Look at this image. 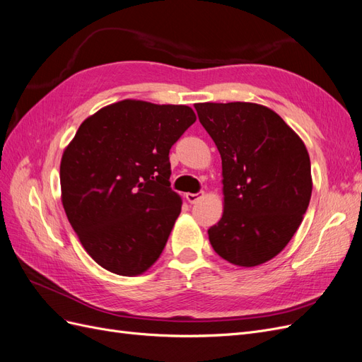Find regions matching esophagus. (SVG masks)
I'll use <instances>...</instances> for the list:
<instances>
[{
	"instance_id": "1",
	"label": "esophagus",
	"mask_w": 362,
	"mask_h": 362,
	"mask_svg": "<svg viewBox=\"0 0 362 362\" xmlns=\"http://www.w3.org/2000/svg\"><path fill=\"white\" fill-rule=\"evenodd\" d=\"M204 195V192L202 191V192H197V194H191V192H188L186 194V200H188L191 204H194V203H197L198 200H200V198Z\"/></svg>"
}]
</instances>
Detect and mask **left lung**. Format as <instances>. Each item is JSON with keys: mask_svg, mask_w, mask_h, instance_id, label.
<instances>
[{"mask_svg": "<svg viewBox=\"0 0 362 362\" xmlns=\"http://www.w3.org/2000/svg\"><path fill=\"white\" fill-rule=\"evenodd\" d=\"M223 160L224 214L207 230L215 252L257 266L284 250L310 204V156L302 139L257 103H195Z\"/></svg>", "mask_w": 362, "mask_h": 362, "instance_id": "8db88e82", "label": "left lung"}]
</instances>
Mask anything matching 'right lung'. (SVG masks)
<instances>
[{
  "label": "right lung",
  "mask_w": 362,
  "mask_h": 362,
  "mask_svg": "<svg viewBox=\"0 0 362 362\" xmlns=\"http://www.w3.org/2000/svg\"><path fill=\"white\" fill-rule=\"evenodd\" d=\"M186 105L122 100L83 122L62 158V202L90 257L139 275L164 250L180 214L170 148L195 122Z\"/></svg>",
  "instance_id": "obj_1"
}]
</instances>
